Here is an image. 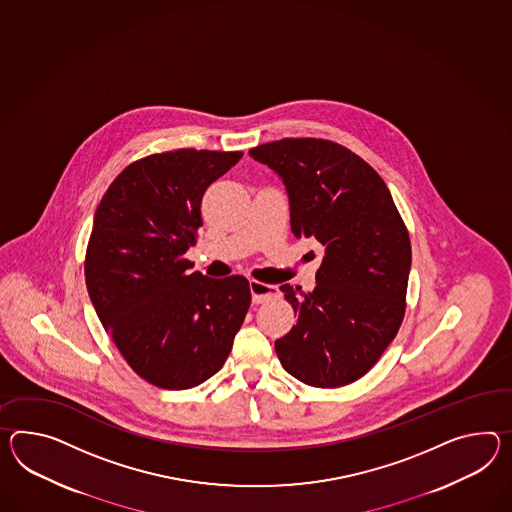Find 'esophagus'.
<instances>
[{"mask_svg": "<svg viewBox=\"0 0 512 512\" xmlns=\"http://www.w3.org/2000/svg\"><path fill=\"white\" fill-rule=\"evenodd\" d=\"M251 300L253 303H268L279 298V288L274 285H266L261 281H250Z\"/></svg>", "mask_w": 512, "mask_h": 512, "instance_id": "obj_1", "label": "esophagus"}]
</instances>
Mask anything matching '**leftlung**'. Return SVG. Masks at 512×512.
Segmentation results:
<instances>
[{
	"instance_id": "8db88e82",
	"label": "left lung",
	"mask_w": 512,
	"mask_h": 512,
	"mask_svg": "<svg viewBox=\"0 0 512 512\" xmlns=\"http://www.w3.org/2000/svg\"><path fill=\"white\" fill-rule=\"evenodd\" d=\"M250 157L281 177L294 237L324 246L314 290L281 287L298 322L275 340V353L305 385H349L379 361L403 322L407 227L385 181L340 144L283 138L251 148Z\"/></svg>"
}]
</instances>
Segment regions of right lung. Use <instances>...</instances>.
<instances>
[{
	"label": "right lung",
	"mask_w": 512,
	"mask_h": 512,
	"mask_svg": "<svg viewBox=\"0 0 512 512\" xmlns=\"http://www.w3.org/2000/svg\"><path fill=\"white\" fill-rule=\"evenodd\" d=\"M242 151H166L129 164L94 214L88 296L127 364L155 387L185 390L216 374L250 309L242 275L211 279L185 259L201 198Z\"/></svg>",
	"instance_id": "1"
}]
</instances>
